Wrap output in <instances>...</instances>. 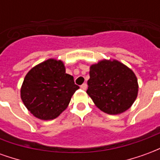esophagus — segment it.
<instances>
[{"label": "esophagus", "instance_id": "obj_1", "mask_svg": "<svg viewBox=\"0 0 160 160\" xmlns=\"http://www.w3.org/2000/svg\"><path fill=\"white\" fill-rule=\"evenodd\" d=\"M80 88L82 89V90H87V85L86 83H84L82 84L81 86H80Z\"/></svg>", "mask_w": 160, "mask_h": 160}]
</instances>
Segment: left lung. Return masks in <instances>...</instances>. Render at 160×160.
I'll return each instance as SVG.
<instances>
[{
  "label": "left lung",
  "mask_w": 160,
  "mask_h": 160,
  "mask_svg": "<svg viewBox=\"0 0 160 160\" xmlns=\"http://www.w3.org/2000/svg\"><path fill=\"white\" fill-rule=\"evenodd\" d=\"M87 93L100 111L118 115L136 99L139 85L133 70L118 60L104 59L90 66Z\"/></svg>",
  "instance_id": "8db88e82"
}]
</instances>
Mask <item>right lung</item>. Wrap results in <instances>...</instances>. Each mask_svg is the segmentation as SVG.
Here are the masks:
<instances>
[{
    "label": "right lung",
    "instance_id": "add662e5",
    "mask_svg": "<svg viewBox=\"0 0 160 160\" xmlns=\"http://www.w3.org/2000/svg\"><path fill=\"white\" fill-rule=\"evenodd\" d=\"M79 88L73 77L66 73L62 61L50 58L26 73L20 88V97L35 118L53 120L66 110Z\"/></svg>",
    "mask_w": 160,
    "mask_h": 160
}]
</instances>
